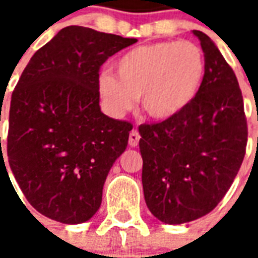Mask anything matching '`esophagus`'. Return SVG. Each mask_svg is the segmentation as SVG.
Wrapping results in <instances>:
<instances>
[{
  "label": "esophagus",
  "mask_w": 258,
  "mask_h": 258,
  "mask_svg": "<svg viewBox=\"0 0 258 258\" xmlns=\"http://www.w3.org/2000/svg\"><path fill=\"white\" fill-rule=\"evenodd\" d=\"M140 138H141L140 133H138L137 130H133V131L130 133V137H128L130 146H133V148L138 146V144H140Z\"/></svg>",
  "instance_id": "obj_1"
}]
</instances>
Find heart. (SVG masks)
<instances>
[{
	"label": "heart",
	"mask_w": 258,
	"mask_h": 258,
	"mask_svg": "<svg viewBox=\"0 0 258 258\" xmlns=\"http://www.w3.org/2000/svg\"><path fill=\"white\" fill-rule=\"evenodd\" d=\"M116 74L103 72L98 91L114 117L130 112L141 96L144 112L155 120L175 117L194 102L203 84L205 55L186 40L141 45L114 63Z\"/></svg>",
	"instance_id": "b5f03b06"
}]
</instances>
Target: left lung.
Masks as SVG:
<instances>
[{
  "mask_svg": "<svg viewBox=\"0 0 258 258\" xmlns=\"http://www.w3.org/2000/svg\"><path fill=\"white\" fill-rule=\"evenodd\" d=\"M206 72L198 96L175 117L141 124L142 186L148 209L166 224L209 214L243 162L247 121L236 76L199 30Z\"/></svg>",
  "mask_w": 258,
  "mask_h": 258,
  "instance_id": "obj_1",
  "label": "left lung"
}]
</instances>
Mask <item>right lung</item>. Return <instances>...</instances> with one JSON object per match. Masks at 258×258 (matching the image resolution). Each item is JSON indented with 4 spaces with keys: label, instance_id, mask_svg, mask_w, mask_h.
I'll return each instance as SVG.
<instances>
[{
    "label": "right lung",
    "instance_id": "right-lung-1",
    "mask_svg": "<svg viewBox=\"0 0 258 258\" xmlns=\"http://www.w3.org/2000/svg\"><path fill=\"white\" fill-rule=\"evenodd\" d=\"M134 42L68 26L33 55L20 76L5 149L19 188L42 216L80 224L99 209L105 179L133 130L128 121L101 112L99 70Z\"/></svg>",
    "mask_w": 258,
    "mask_h": 258
}]
</instances>
